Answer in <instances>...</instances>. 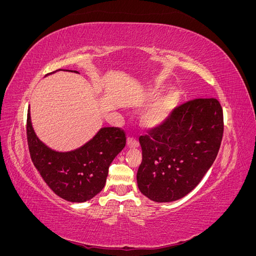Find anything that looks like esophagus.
<instances>
[{"mask_svg": "<svg viewBox=\"0 0 256 256\" xmlns=\"http://www.w3.org/2000/svg\"><path fill=\"white\" fill-rule=\"evenodd\" d=\"M127 146L128 147H138V140L136 138H134V136H128V138H127Z\"/></svg>", "mask_w": 256, "mask_h": 256, "instance_id": "obj_1", "label": "esophagus"}]
</instances>
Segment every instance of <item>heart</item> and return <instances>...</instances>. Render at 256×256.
Listing matches in <instances>:
<instances>
[{"instance_id": "heart-1", "label": "heart", "mask_w": 256, "mask_h": 256, "mask_svg": "<svg viewBox=\"0 0 256 256\" xmlns=\"http://www.w3.org/2000/svg\"><path fill=\"white\" fill-rule=\"evenodd\" d=\"M159 92H154L152 97L156 98ZM180 102V96L176 92L170 90L161 96L148 110L143 113L141 120L145 127H154L164 122L173 113Z\"/></svg>"}]
</instances>
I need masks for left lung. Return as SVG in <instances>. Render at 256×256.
Here are the masks:
<instances>
[{"mask_svg":"<svg viewBox=\"0 0 256 256\" xmlns=\"http://www.w3.org/2000/svg\"><path fill=\"white\" fill-rule=\"evenodd\" d=\"M222 136L223 111L216 98L193 99L177 106L164 124L138 138V189L158 203L187 196L212 166Z\"/></svg>","mask_w":256,"mask_h":256,"instance_id":"8db88e82","label":"left lung"}]
</instances>
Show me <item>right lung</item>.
Returning <instances> with one entry per match:
<instances>
[{"label": "right lung", "mask_w": 256, "mask_h": 256, "mask_svg": "<svg viewBox=\"0 0 256 256\" xmlns=\"http://www.w3.org/2000/svg\"><path fill=\"white\" fill-rule=\"evenodd\" d=\"M26 136L30 159L42 180L56 196L74 203L86 202L102 190L111 162L126 145V136L120 128L104 127L79 148L53 150L36 136L30 109Z\"/></svg>", "instance_id": "1"}]
</instances>
